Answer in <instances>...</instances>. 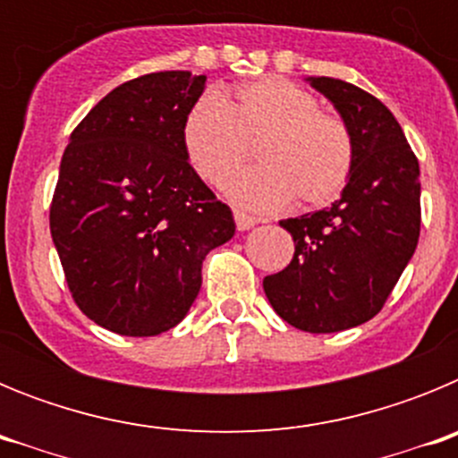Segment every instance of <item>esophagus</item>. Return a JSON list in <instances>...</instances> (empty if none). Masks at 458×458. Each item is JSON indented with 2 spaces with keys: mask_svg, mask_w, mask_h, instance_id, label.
<instances>
[{
  "mask_svg": "<svg viewBox=\"0 0 458 458\" xmlns=\"http://www.w3.org/2000/svg\"><path fill=\"white\" fill-rule=\"evenodd\" d=\"M233 220H236L238 232H248V229H252V226L259 222L257 217L245 213V210H233Z\"/></svg>",
  "mask_w": 458,
  "mask_h": 458,
  "instance_id": "34e87169",
  "label": "esophagus"
}]
</instances>
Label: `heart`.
<instances>
[{"label": "heart", "instance_id": "b5f03b06", "mask_svg": "<svg viewBox=\"0 0 458 458\" xmlns=\"http://www.w3.org/2000/svg\"><path fill=\"white\" fill-rule=\"evenodd\" d=\"M185 160L208 185H222L254 144L257 167L225 185L236 204L273 210L295 201L307 208L339 197L353 169V140L339 116L284 78H261L229 96H201L181 125Z\"/></svg>", "mask_w": 458, "mask_h": 458}]
</instances>
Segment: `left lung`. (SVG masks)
I'll return each mask as SVG.
<instances>
[{
    "mask_svg": "<svg viewBox=\"0 0 458 458\" xmlns=\"http://www.w3.org/2000/svg\"><path fill=\"white\" fill-rule=\"evenodd\" d=\"M353 140V169L327 208L282 220L295 252L264 279L279 317L305 333H339L386 305L420 238V165L402 125L371 93L344 80L307 78Z\"/></svg>",
    "mask_w": 458,
    "mask_h": 458,
    "instance_id": "left-lung-1",
    "label": "left lung"
}]
</instances>
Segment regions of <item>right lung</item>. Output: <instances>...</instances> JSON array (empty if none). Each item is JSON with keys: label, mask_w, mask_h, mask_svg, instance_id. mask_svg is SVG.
I'll use <instances>...</instances> for the list:
<instances>
[{"label": "right lung", "mask_w": 458, "mask_h": 458, "mask_svg": "<svg viewBox=\"0 0 458 458\" xmlns=\"http://www.w3.org/2000/svg\"><path fill=\"white\" fill-rule=\"evenodd\" d=\"M206 75L165 71L109 91L62 157L50 232L68 289L93 323L125 337L179 326L201 264L236 232L232 208L185 160L181 125Z\"/></svg>", "instance_id": "add662e5"}]
</instances>
